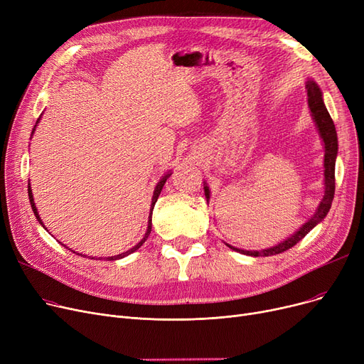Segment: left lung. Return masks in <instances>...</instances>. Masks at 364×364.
Instances as JSON below:
<instances>
[{
	"instance_id": "8db88e82",
	"label": "left lung",
	"mask_w": 364,
	"mask_h": 364,
	"mask_svg": "<svg viewBox=\"0 0 364 364\" xmlns=\"http://www.w3.org/2000/svg\"><path fill=\"white\" fill-rule=\"evenodd\" d=\"M305 90H307L311 118L316 124V128L318 131V136H320L323 147H324V162H323L324 193H323V199L318 203V206L316 208V213L307 223H304L294 235L286 237L283 242H280L274 246L265 247V250H261V251H246V250H240V247H235V246L224 242L228 247H230V250L240 252L243 255L269 257V255H276V254H282L284 251H288L289 247L296 245L302 237L307 236L318 223H321L324 220V217L328 215L329 209L332 206V200H333V195H335V162H336V155H338L336 129H335V124L331 118L326 106H324L323 92H321L320 87L317 85V82L309 78L307 82H305ZM203 190H205V198L209 202V198H211V190H209V187L205 181H203Z\"/></svg>"
}]
</instances>
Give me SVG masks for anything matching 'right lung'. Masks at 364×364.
<instances>
[{
    "instance_id": "right-lung-1",
    "label": "right lung",
    "mask_w": 364,
    "mask_h": 364,
    "mask_svg": "<svg viewBox=\"0 0 364 364\" xmlns=\"http://www.w3.org/2000/svg\"><path fill=\"white\" fill-rule=\"evenodd\" d=\"M40 119H41V117L38 118V121H36V124H35V127H33V129H32V136H33V132H35V128H36V125L40 124ZM172 174L171 171H168V172H165V174L162 176V178L159 180V183L156 184V187H155V192H153V198H151V205H150V214H149V221H147V230H146V233H144V236H143V239L136 245V246H132L131 250H128V251H125V252H122V254H119V255H113V257H107L106 259H109V261H117V259H121V258H124V257H127V255H129V254H132V252H136L139 247L147 240V237H149V235H150V232H151V213H153V208H155V203H156V200H158V198H159V195H161V192H162V187H164V184H165V181H166V178L169 177ZM28 195H29V202H31V206H32V211H33V214H35V217H36V220H38V223H40L43 227H44V223H43V220H41V217H40V214H38V209H36V206H35V202H33V195H32V188H31V183L28 184ZM46 228V227H44ZM59 243H62V242H59ZM63 245V243H62ZM65 247H68L66 245H63ZM69 251H72L70 247H69ZM73 254H76V255H81V257H85V255H82V254H80V252H75V251H72ZM103 257H100L99 259H102ZM90 259H97L95 257H90Z\"/></svg>"
}]
</instances>
